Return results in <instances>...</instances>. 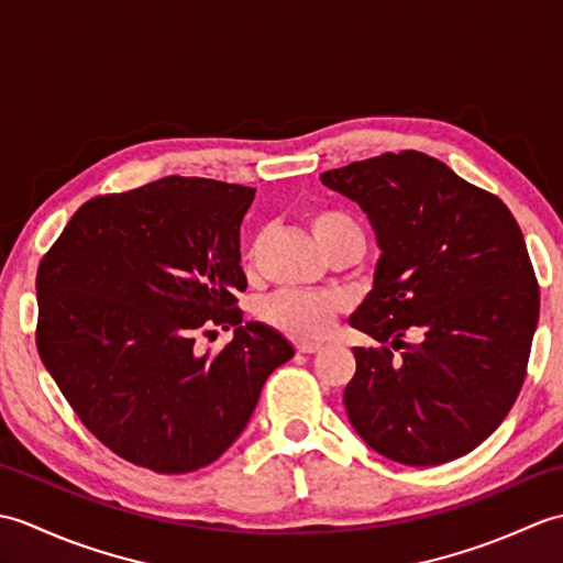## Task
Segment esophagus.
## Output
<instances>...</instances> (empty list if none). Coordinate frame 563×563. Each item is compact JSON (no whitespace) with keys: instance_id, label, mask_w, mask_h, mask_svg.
Masks as SVG:
<instances>
[{"instance_id":"34e87169","label":"esophagus","mask_w":563,"mask_h":563,"mask_svg":"<svg viewBox=\"0 0 563 563\" xmlns=\"http://www.w3.org/2000/svg\"><path fill=\"white\" fill-rule=\"evenodd\" d=\"M295 351L297 353H305V355H312V353L321 351V343L319 341H297L295 343Z\"/></svg>"}]
</instances>
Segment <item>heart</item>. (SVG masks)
<instances>
[{"instance_id":"1","label":"heart","mask_w":563,"mask_h":563,"mask_svg":"<svg viewBox=\"0 0 563 563\" xmlns=\"http://www.w3.org/2000/svg\"><path fill=\"white\" fill-rule=\"evenodd\" d=\"M307 224L319 246L331 254L333 249L349 242H363V230L349 210L314 208L307 212ZM256 261V244L244 251V266ZM345 307V297L333 290H283L261 305L258 314L268 327L295 339H319L333 327Z\"/></svg>"}]
</instances>
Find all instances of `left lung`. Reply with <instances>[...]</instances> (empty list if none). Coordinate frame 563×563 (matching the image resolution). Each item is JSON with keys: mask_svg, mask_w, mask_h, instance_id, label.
<instances>
[{"mask_svg": "<svg viewBox=\"0 0 563 563\" xmlns=\"http://www.w3.org/2000/svg\"><path fill=\"white\" fill-rule=\"evenodd\" d=\"M319 178L367 212L382 249L375 288L351 317L382 343L353 349V428L401 464L462 457L500 426L528 375L540 285L516 218L416 150Z\"/></svg>", "mask_w": 563, "mask_h": 563, "instance_id": "left-lung-1", "label": "left lung"}]
</instances>
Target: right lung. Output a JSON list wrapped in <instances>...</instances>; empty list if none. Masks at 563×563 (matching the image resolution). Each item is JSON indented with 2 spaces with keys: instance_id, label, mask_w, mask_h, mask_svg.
<instances>
[{
  "instance_id": "add662e5",
  "label": "right lung",
  "mask_w": 563,
  "mask_h": 563,
  "mask_svg": "<svg viewBox=\"0 0 563 563\" xmlns=\"http://www.w3.org/2000/svg\"><path fill=\"white\" fill-rule=\"evenodd\" d=\"M254 188L166 176L84 202L41 258L35 345L106 448L157 474L214 462L246 428L263 382L292 357L242 324L239 224ZM212 325L232 344L200 354Z\"/></svg>"
}]
</instances>
